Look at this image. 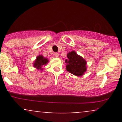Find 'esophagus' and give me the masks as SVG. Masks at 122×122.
Here are the masks:
<instances>
[{
  "label": "esophagus",
  "instance_id": "34e87169",
  "mask_svg": "<svg viewBox=\"0 0 122 122\" xmlns=\"http://www.w3.org/2000/svg\"><path fill=\"white\" fill-rule=\"evenodd\" d=\"M54 56L56 57H58V56H59V54H58V53H54Z\"/></svg>",
  "mask_w": 122,
  "mask_h": 122
}]
</instances>
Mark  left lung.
Instances as JSON below:
<instances>
[{
    "instance_id": "8db88e82",
    "label": "left lung",
    "mask_w": 122,
    "mask_h": 122,
    "mask_svg": "<svg viewBox=\"0 0 122 122\" xmlns=\"http://www.w3.org/2000/svg\"><path fill=\"white\" fill-rule=\"evenodd\" d=\"M65 62L66 71L76 76H82L86 72V61L75 51L68 53Z\"/></svg>"
}]
</instances>
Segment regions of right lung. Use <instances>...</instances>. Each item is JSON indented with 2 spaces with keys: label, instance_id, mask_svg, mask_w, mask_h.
I'll use <instances>...</instances> for the list:
<instances>
[{
  "label": "right lung",
  "instance_id": "right-lung-1",
  "mask_svg": "<svg viewBox=\"0 0 122 122\" xmlns=\"http://www.w3.org/2000/svg\"><path fill=\"white\" fill-rule=\"evenodd\" d=\"M48 61L49 60H47V58L43 57L42 55H40L37 56V59L35 60L33 66L38 70L42 71L43 69L42 67L44 65H46Z\"/></svg>",
  "mask_w": 122,
  "mask_h": 122
}]
</instances>
